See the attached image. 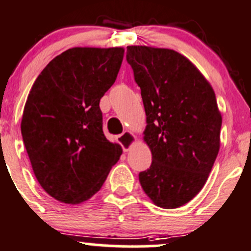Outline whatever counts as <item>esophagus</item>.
I'll return each mask as SVG.
<instances>
[{
    "instance_id": "obj_1",
    "label": "esophagus",
    "mask_w": 251,
    "mask_h": 251,
    "mask_svg": "<svg viewBox=\"0 0 251 251\" xmlns=\"http://www.w3.org/2000/svg\"><path fill=\"white\" fill-rule=\"evenodd\" d=\"M136 140H137L136 136H134V134L130 131L124 132L121 136H119V143L121 144V147H123L125 152H126V151L130 150L132 147H133L134 143H136Z\"/></svg>"
}]
</instances>
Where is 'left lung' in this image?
<instances>
[{
    "mask_svg": "<svg viewBox=\"0 0 251 251\" xmlns=\"http://www.w3.org/2000/svg\"><path fill=\"white\" fill-rule=\"evenodd\" d=\"M126 59L142 90L143 139L152 155L139 182L156 206L177 208L201 191L219 152L216 94L199 69L174 50L132 45Z\"/></svg>",
    "mask_w": 251,
    "mask_h": 251,
    "instance_id": "obj_1",
    "label": "left lung"
}]
</instances>
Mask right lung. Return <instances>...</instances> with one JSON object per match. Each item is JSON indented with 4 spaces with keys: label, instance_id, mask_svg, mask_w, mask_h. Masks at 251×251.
<instances>
[{
    "label": "right lung",
    "instance_id": "1",
    "mask_svg": "<svg viewBox=\"0 0 251 251\" xmlns=\"http://www.w3.org/2000/svg\"><path fill=\"white\" fill-rule=\"evenodd\" d=\"M124 52V48L69 49L32 85L21 134L38 182L60 202L89 200L123 153L120 144L104 137L99 103L115 82Z\"/></svg>",
    "mask_w": 251,
    "mask_h": 251
}]
</instances>
